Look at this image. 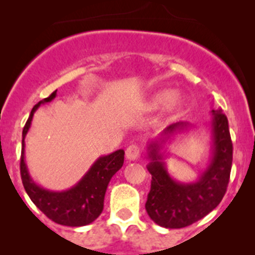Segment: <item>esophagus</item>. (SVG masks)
Segmentation results:
<instances>
[{
  "mask_svg": "<svg viewBox=\"0 0 255 255\" xmlns=\"http://www.w3.org/2000/svg\"><path fill=\"white\" fill-rule=\"evenodd\" d=\"M141 154V148L137 144H131L126 148L125 155L129 160H136Z\"/></svg>",
  "mask_w": 255,
  "mask_h": 255,
  "instance_id": "obj_1",
  "label": "esophagus"
}]
</instances>
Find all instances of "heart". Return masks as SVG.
<instances>
[{"label":"heart","mask_w":255,"mask_h":255,"mask_svg":"<svg viewBox=\"0 0 255 255\" xmlns=\"http://www.w3.org/2000/svg\"><path fill=\"white\" fill-rule=\"evenodd\" d=\"M174 98H176V93H174L173 91H162V92L156 93V95L154 96V99L151 100L150 102V107L151 109H160V107L165 106V105H168L169 102H172ZM179 104H181V102H179L178 99H176L173 102V106H179Z\"/></svg>","instance_id":"b5f03b06"}]
</instances>
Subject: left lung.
Returning a JSON list of instances; mask_svg holds the SVG:
<instances>
[{"label":"left lung","instance_id":"1","mask_svg":"<svg viewBox=\"0 0 255 255\" xmlns=\"http://www.w3.org/2000/svg\"><path fill=\"white\" fill-rule=\"evenodd\" d=\"M212 114L214 159L196 183L182 184L170 178L163 162H159V155H156V145H151V162L148 165L151 186L145 210L149 218L163 228L181 229L192 225L218 206L226 193L233 163V143L228 118L223 110H212ZM182 126L184 124H172L164 132L170 134Z\"/></svg>","mask_w":255,"mask_h":255}]
</instances>
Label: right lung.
<instances>
[{"mask_svg":"<svg viewBox=\"0 0 255 255\" xmlns=\"http://www.w3.org/2000/svg\"><path fill=\"white\" fill-rule=\"evenodd\" d=\"M57 91L49 97L35 105L29 119L22 130V150L20 159V174L24 188L30 200L40 210L46 218L54 223L65 226H83L91 224L99 218L104 210L105 193L107 184L112 176L123 167L124 150H116L110 155L101 156L92 165L78 184L65 192H50L40 188L32 182L27 173V168L24 160V137L31 124L32 115L40 104L51 101L55 97Z\"/></svg>","mask_w":255,"mask_h":255,"instance_id":"1","label":"right lung"}]
</instances>
